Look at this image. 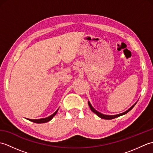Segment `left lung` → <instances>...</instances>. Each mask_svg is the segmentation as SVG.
I'll return each mask as SVG.
<instances>
[{"instance_id": "obj_1", "label": "left lung", "mask_w": 153, "mask_h": 153, "mask_svg": "<svg viewBox=\"0 0 153 153\" xmlns=\"http://www.w3.org/2000/svg\"><path fill=\"white\" fill-rule=\"evenodd\" d=\"M136 103H137V102H136L134 105L131 106L130 107V108H129L128 110H126V111H125L124 112L120 113V114H116V115H106V114H104L100 113V112L97 111V110H95V108H94L92 106L91 104L90 103V102L88 101V105H89V107H90V109L91 110V111H92L93 112L95 113V114H97V116H98L99 117V118H102V119H105V120H112V119L117 118V117H119V116H122V115L126 114H127L128 112L130 111V110H131L133 108H134V106L136 105Z\"/></svg>"}]
</instances>
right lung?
Segmentation results:
<instances>
[{
	"mask_svg": "<svg viewBox=\"0 0 153 153\" xmlns=\"http://www.w3.org/2000/svg\"><path fill=\"white\" fill-rule=\"evenodd\" d=\"M58 109H59V108H58V109L56 110V112H55L54 113H53V114L51 115V116H49L47 117V118H41V119H36V120L28 119V118H27V120H30V121H31V122H34V123H46V122H48L51 121V120L53 118V117H54L55 115L56 114V113H57V112H58Z\"/></svg>",
	"mask_w": 153,
	"mask_h": 153,
	"instance_id": "right-lung-1",
	"label": "right lung"
}]
</instances>
